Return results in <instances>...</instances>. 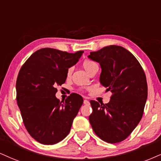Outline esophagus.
I'll return each mask as SVG.
<instances>
[{
  "label": "esophagus",
  "mask_w": 161,
  "mask_h": 161,
  "mask_svg": "<svg viewBox=\"0 0 161 161\" xmlns=\"http://www.w3.org/2000/svg\"><path fill=\"white\" fill-rule=\"evenodd\" d=\"M84 104H90V102H89L88 100H86V99H85V100L84 101Z\"/></svg>",
  "instance_id": "esophagus-1"
}]
</instances>
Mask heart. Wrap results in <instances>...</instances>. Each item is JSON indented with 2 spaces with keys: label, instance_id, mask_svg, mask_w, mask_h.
Here are the masks:
<instances>
[{
  "label": "heart",
  "instance_id": "1",
  "mask_svg": "<svg viewBox=\"0 0 161 161\" xmlns=\"http://www.w3.org/2000/svg\"><path fill=\"white\" fill-rule=\"evenodd\" d=\"M96 65H97L96 63L90 59H84V62H83V67H84V69L86 71V72H88L90 69H92L93 67L96 66ZM72 70H73L72 67H70V68L67 69V72H66L67 77L70 76L71 75V72H72Z\"/></svg>",
  "mask_w": 161,
  "mask_h": 161
}]
</instances>
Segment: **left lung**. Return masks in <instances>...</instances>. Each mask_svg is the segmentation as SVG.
<instances>
[{
  "label": "left lung",
  "mask_w": 161,
  "mask_h": 161,
  "mask_svg": "<svg viewBox=\"0 0 161 161\" xmlns=\"http://www.w3.org/2000/svg\"><path fill=\"white\" fill-rule=\"evenodd\" d=\"M88 57L102 68L100 83L111 91L108 104L91 100L89 117L98 137L109 143L123 141L141 120L147 100L146 77L141 65L130 51L118 45H109Z\"/></svg>",
  "instance_id": "left-lung-1"
}]
</instances>
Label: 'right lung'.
<instances>
[{"label":"right lung","mask_w":161,"mask_h":161,"mask_svg":"<svg viewBox=\"0 0 161 161\" xmlns=\"http://www.w3.org/2000/svg\"><path fill=\"white\" fill-rule=\"evenodd\" d=\"M83 53L45 47L33 53L20 69L18 106L27 132L42 144H56L68 135L83 104L84 99L77 93L61 102L55 96L56 87L65 82L67 69L76 64Z\"/></svg>","instance_id":"right-lung-1"}]
</instances>
